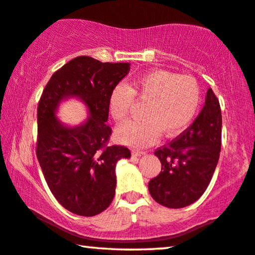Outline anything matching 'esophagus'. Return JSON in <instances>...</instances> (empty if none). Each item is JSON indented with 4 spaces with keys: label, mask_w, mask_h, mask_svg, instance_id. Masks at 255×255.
Instances as JSON below:
<instances>
[{
    "label": "esophagus",
    "mask_w": 255,
    "mask_h": 255,
    "mask_svg": "<svg viewBox=\"0 0 255 255\" xmlns=\"http://www.w3.org/2000/svg\"><path fill=\"white\" fill-rule=\"evenodd\" d=\"M132 154H133V156H142V155L146 154V152L142 151V150H133Z\"/></svg>",
    "instance_id": "obj_1"
}]
</instances>
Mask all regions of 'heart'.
Instances as JSON below:
<instances>
[{
    "mask_svg": "<svg viewBox=\"0 0 255 255\" xmlns=\"http://www.w3.org/2000/svg\"><path fill=\"white\" fill-rule=\"evenodd\" d=\"M133 99L147 101L143 120L128 121L117 128L116 135L133 148H146L181 134L193 122L201 104V89L191 75H177L168 70H151L112 90L107 109L113 120L121 122L130 113Z\"/></svg>",
    "mask_w": 255,
    "mask_h": 255,
    "instance_id": "heart-1",
    "label": "heart"
}]
</instances>
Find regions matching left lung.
<instances>
[{"instance_id": "8db88e82", "label": "left lung", "mask_w": 255, "mask_h": 255, "mask_svg": "<svg viewBox=\"0 0 255 255\" xmlns=\"http://www.w3.org/2000/svg\"><path fill=\"white\" fill-rule=\"evenodd\" d=\"M222 116L212 89L194 123L175 140L155 150L162 171L148 183L151 197L170 209L193 204L206 190L221 149Z\"/></svg>"}]
</instances>
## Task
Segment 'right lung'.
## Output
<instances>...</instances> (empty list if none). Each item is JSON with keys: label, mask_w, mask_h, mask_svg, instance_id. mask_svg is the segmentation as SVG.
I'll use <instances>...</instances> for the list:
<instances>
[{"label": "right lung", "mask_w": 255, "mask_h": 255, "mask_svg": "<svg viewBox=\"0 0 255 255\" xmlns=\"http://www.w3.org/2000/svg\"><path fill=\"white\" fill-rule=\"evenodd\" d=\"M130 72L128 62H101L88 56L74 58L45 85L37 106L36 156L51 193L66 210L93 217L111 205L115 195V167L130 158L124 146H108L109 93ZM78 97L89 117L67 127L55 116L62 100Z\"/></svg>", "instance_id": "obj_1"}]
</instances>
